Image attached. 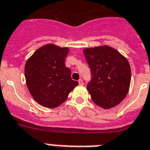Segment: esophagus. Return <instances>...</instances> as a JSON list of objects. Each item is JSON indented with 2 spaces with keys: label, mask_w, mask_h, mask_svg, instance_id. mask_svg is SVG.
Here are the masks:
<instances>
[{
  "label": "esophagus",
  "mask_w": 150,
  "mask_h": 150,
  "mask_svg": "<svg viewBox=\"0 0 150 150\" xmlns=\"http://www.w3.org/2000/svg\"><path fill=\"white\" fill-rule=\"evenodd\" d=\"M78 83H79L80 85H83V84H84V82H83V80L82 79H80L79 81H78Z\"/></svg>",
  "instance_id": "esophagus-1"
}]
</instances>
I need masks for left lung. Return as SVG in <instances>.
Instances as JSON below:
<instances>
[{
    "label": "left lung",
    "mask_w": 150,
    "mask_h": 150,
    "mask_svg": "<svg viewBox=\"0 0 150 150\" xmlns=\"http://www.w3.org/2000/svg\"><path fill=\"white\" fill-rule=\"evenodd\" d=\"M91 71L87 89L92 101L101 108H114L127 96L130 88L131 72L128 61L108 46L84 50Z\"/></svg>",
    "instance_id": "left-lung-1"
}]
</instances>
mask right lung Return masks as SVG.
I'll use <instances>...</instances> for the list:
<instances>
[{"label": "right lung", "mask_w": 150, "mask_h": 150, "mask_svg": "<svg viewBox=\"0 0 150 150\" xmlns=\"http://www.w3.org/2000/svg\"><path fill=\"white\" fill-rule=\"evenodd\" d=\"M67 47L47 44L39 48L26 62L24 73L29 92L39 104L54 108L65 102L78 84L65 66Z\"/></svg>", "instance_id": "obj_1"}]
</instances>
